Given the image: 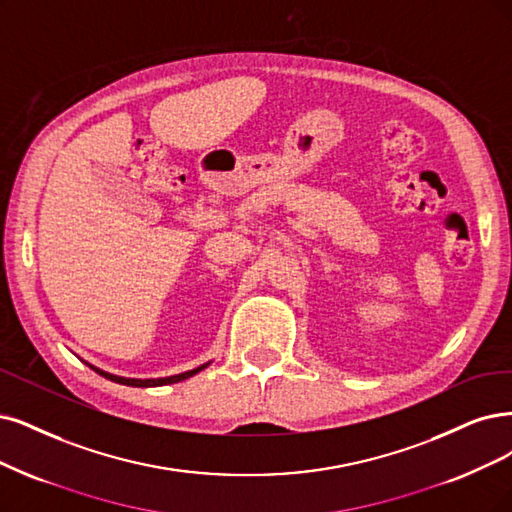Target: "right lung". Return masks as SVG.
Listing matches in <instances>:
<instances>
[{
    "mask_svg": "<svg viewBox=\"0 0 512 512\" xmlns=\"http://www.w3.org/2000/svg\"><path fill=\"white\" fill-rule=\"evenodd\" d=\"M204 367H208V363H206V365H200V367H196V369H192V371L179 373V375L160 377V380H130V377H118V375H111V373H107V371H101V369H97V367H92V365H90V369H94V371H97L99 375L107 377V380H111V382H118V384H124V386H137V388H149V386H164V384L183 382V380H187V377H192V375H196L198 371H202Z\"/></svg>",
    "mask_w": 512,
    "mask_h": 512,
    "instance_id": "obj_1",
    "label": "right lung"
}]
</instances>
